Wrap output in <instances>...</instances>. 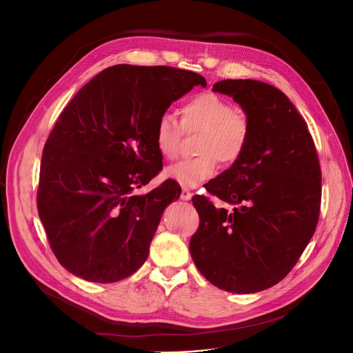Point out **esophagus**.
I'll list each match as a JSON object with an SVG mask.
<instances>
[{
    "label": "esophagus",
    "instance_id": "esophagus-1",
    "mask_svg": "<svg viewBox=\"0 0 353 353\" xmlns=\"http://www.w3.org/2000/svg\"><path fill=\"white\" fill-rule=\"evenodd\" d=\"M191 197H193V194H191L187 188H183V191H181V200L188 201L191 200Z\"/></svg>",
    "mask_w": 353,
    "mask_h": 353
}]
</instances>
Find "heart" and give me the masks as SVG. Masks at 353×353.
Listing matches in <instances>:
<instances>
[{
    "label": "heart",
    "instance_id": "heart-1",
    "mask_svg": "<svg viewBox=\"0 0 353 353\" xmlns=\"http://www.w3.org/2000/svg\"><path fill=\"white\" fill-rule=\"evenodd\" d=\"M200 132L194 159H184L165 169V178L184 188H196L216 174L218 160L225 166L243 157L250 141L249 117L213 92H201L188 99L181 108V123L165 112L159 116L154 140L159 153L165 159L178 154L181 138Z\"/></svg>",
    "mask_w": 353,
    "mask_h": 353
}]
</instances>
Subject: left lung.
Here are the masks:
<instances>
[{"label":"left lung","mask_w":353,"mask_h":353,"mask_svg":"<svg viewBox=\"0 0 353 353\" xmlns=\"http://www.w3.org/2000/svg\"><path fill=\"white\" fill-rule=\"evenodd\" d=\"M252 125L243 157L206 184L227 203L194 196L200 225L190 241L197 270L221 290L249 294L280 283L312 239L321 169L307 125L279 88L253 79L216 82Z\"/></svg>","instance_id":"1"}]
</instances>
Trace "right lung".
Instances as JSON below:
<instances>
[{
    "label": "right lung",
    "mask_w": 353,
    "mask_h": 353,
    "mask_svg": "<svg viewBox=\"0 0 353 353\" xmlns=\"http://www.w3.org/2000/svg\"><path fill=\"white\" fill-rule=\"evenodd\" d=\"M206 79L168 66L101 70L61 112L41 160L38 213L63 268L92 283H116L145 262L174 181L134 194L162 169L159 116Z\"/></svg>",
    "instance_id": "1"
}]
</instances>
